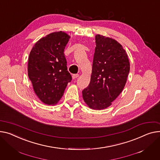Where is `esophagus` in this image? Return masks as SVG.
Wrapping results in <instances>:
<instances>
[{"mask_svg": "<svg viewBox=\"0 0 160 160\" xmlns=\"http://www.w3.org/2000/svg\"><path fill=\"white\" fill-rule=\"evenodd\" d=\"M78 77H79V74H73V75H72V78L73 79H76Z\"/></svg>", "mask_w": 160, "mask_h": 160, "instance_id": "esophagus-1", "label": "esophagus"}]
</instances>
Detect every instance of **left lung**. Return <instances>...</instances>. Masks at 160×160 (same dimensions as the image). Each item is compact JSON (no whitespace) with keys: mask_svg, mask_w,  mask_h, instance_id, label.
Here are the masks:
<instances>
[{"mask_svg":"<svg viewBox=\"0 0 160 160\" xmlns=\"http://www.w3.org/2000/svg\"><path fill=\"white\" fill-rule=\"evenodd\" d=\"M96 48L89 86L82 91L84 102L95 110L108 108L123 91L130 70L125 51L115 40L95 37Z\"/></svg>","mask_w":160,"mask_h":160,"instance_id":"8db88e82","label":"left lung"}]
</instances>
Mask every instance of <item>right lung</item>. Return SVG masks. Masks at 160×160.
I'll use <instances>...</instances> for the list:
<instances>
[{"label": "right lung", "instance_id": "right-lung-1", "mask_svg": "<svg viewBox=\"0 0 160 160\" xmlns=\"http://www.w3.org/2000/svg\"><path fill=\"white\" fill-rule=\"evenodd\" d=\"M69 38L62 31L50 33L40 39L29 53L28 77L35 94L46 104L57 103L72 80L63 53Z\"/></svg>", "mask_w": 160, "mask_h": 160}]
</instances>
